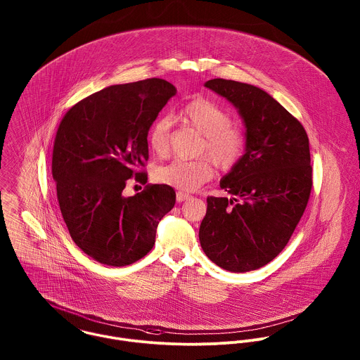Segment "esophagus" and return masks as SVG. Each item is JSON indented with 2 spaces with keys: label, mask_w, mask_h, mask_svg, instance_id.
<instances>
[{
  "label": "esophagus",
  "mask_w": 360,
  "mask_h": 360,
  "mask_svg": "<svg viewBox=\"0 0 360 360\" xmlns=\"http://www.w3.org/2000/svg\"><path fill=\"white\" fill-rule=\"evenodd\" d=\"M176 198H177V202H183V201H186V200H190V195L186 194V193H183V191H179V193L176 194Z\"/></svg>",
  "instance_id": "esophagus-1"
}]
</instances>
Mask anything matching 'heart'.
I'll return each instance as SVG.
<instances>
[{
  "label": "heart",
  "instance_id": "heart-1",
  "mask_svg": "<svg viewBox=\"0 0 360 360\" xmlns=\"http://www.w3.org/2000/svg\"><path fill=\"white\" fill-rule=\"evenodd\" d=\"M181 119L204 136L201 154H207L220 170L233 169L243 158L247 147V134L243 127L231 123V113L219 103L198 97L184 105ZM147 143L156 156H165L170 147V119L154 120L147 131ZM156 179L183 191L200 188L213 176L209 159H176L156 169Z\"/></svg>",
  "mask_w": 360,
  "mask_h": 360
}]
</instances>
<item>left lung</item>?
I'll use <instances>...</instances> for the list:
<instances>
[{
  "label": "left lung",
  "mask_w": 360,
  "mask_h": 360,
  "mask_svg": "<svg viewBox=\"0 0 360 360\" xmlns=\"http://www.w3.org/2000/svg\"><path fill=\"white\" fill-rule=\"evenodd\" d=\"M205 87L238 109L247 148L220 181L234 198L207 197L200 243L206 257L224 270H257L284 250L308 205V134L295 116L255 86L212 79Z\"/></svg>",
  "instance_id": "1"
}]
</instances>
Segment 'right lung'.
Instances as JSON below:
<instances>
[{"label":"right lung","instance_id":"1","mask_svg":"<svg viewBox=\"0 0 360 360\" xmlns=\"http://www.w3.org/2000/svg\"><path fill=\"white\" fill-rule=\"evenodd\" d=\"M176 94L166 80L116 84L73 105L52 151L59 209L75 244L108 266H127L154 247L159 220L174 206L167 184L124 198L127 180L147 184V131Z\"/></svg>","mask_w":360,"mask_h":360}]
</instances>
